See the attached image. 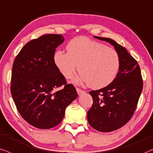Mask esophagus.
<instances>
[{"label": "esophagus", "mask_w": 153, "mask_h": 153, "mask_svg": "<svg viewBox=\"0 0 153 153\" xmlns=\"http://www.w3.org/2000/svg\"><path fill=\"white\" fill-rule=\"evenodd\" d=\"M76 91H77V93H78V94L79 95L83 94V93H85V91H83V90L80 89V88H76Z\"/></svg>", "instance_id": "esophagus-1"}]
</instances>
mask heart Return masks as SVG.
I'll use <instances>...</instances> for the list:
<instances>
[{"label":"heart","mask_w":153,"mask_h":153,"mask_svg":"<svg viewBox=\"0 0 153 153\" xmlns=\"http://www.w3.org/2000/svg\"><path fill=\"white\" fill-rule=\"evenodd\" d=\"M66 49L67 53L58 50L53 55L55 65L65 78L75 75L78 65L81 74L75 82L88 83L92 88L106 87L116 78L120 59L115 49L82 36L69 41Z\"/></svg>","instance_id":"1"}]
</instances>
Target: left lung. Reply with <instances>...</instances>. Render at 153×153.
I'll return each mask as SVG.
<instances>
[{
  "mask_svg": "<svg viewBox=\"0 0 153 153\" xmlns=\"http://www.w3.org/2000/svg\"><path fill=\"white\" fill-rule=\"evenodd\" d=\"M94 37L113 45L120 59L115 80L102 89L89 92L93 102L88 111V123L97 131L108 132L119 129L131 119L143 91V82L138 63L126 48L110 38Z\"/></svg>",
  "mask_w": 153,
  "mask_h": 153,
  "instance_id": "left-lung-1",
  "label": "left lung"
}]
</instances>
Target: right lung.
Here are the masks:
<instances>
[{
  "instance_id": "1",
  "label": "right lung",
  "mask_w": 153,
  "mask_h": 153,
  "mask_svg": "<svg viewBox=\"0 0 153 153\" xmlns=\"http://www.w3.org/2000/svg\"><path fill=\"white\" fill-rule=\"evenodd\" d=\"M62 35H43L25 44L15 58L10 92L22 117L39 129H50L62 121L67 106L78 97L53 62ZM63 86L59 91L57 88Z\"/></svg>"
}]
</instances>
